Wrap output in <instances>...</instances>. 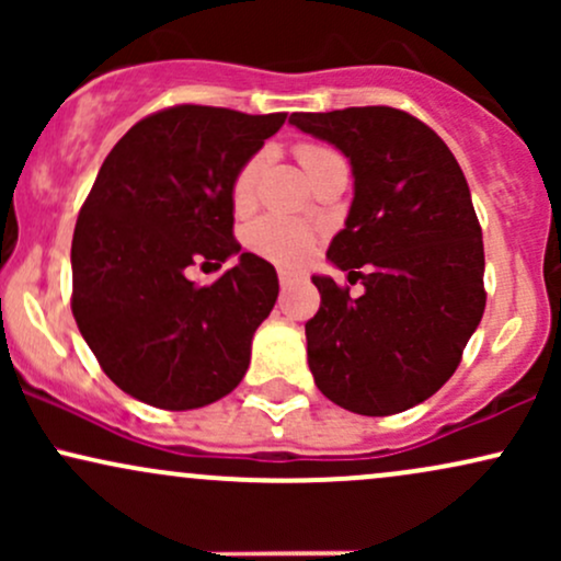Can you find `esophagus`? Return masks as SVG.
<instances>
[{
  "label": "esophagus",
  "instance_id": "obj_1",
  "mask_svg": "<svg viewBox=\"0 0 561 561\" xmlns=\"http://www.w3.org/2000/svg\"><path fill=\"white\" fill-rule=\"evenodd\" d=\"M293 282H295V274L287 272V268H279V285L287 287V285H293Z\"/></svg>",
  "mask_w": 561,
  "mask_h": 561
}]
</instances>
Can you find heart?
I'll use <instances>...</instances> for the list:
<instances>
[{
    "instance_id": "b5f03b06",
    "label": "heart",
    "mask_w": 561,
    "mask_h": 561,
    "mask_svg": "<svg viewBox=\"0 0 561 561\" xmlns=\"http://www.w3.org/2000/svg\"><path fill=\"white\" fill-rule=\"evenodd\" d=\"M302 169L308 173H313L319 165H324L327 160L340 158L337 152H332L330 147L321 145H302L298 150ZM261 163L263 158H253L242 165V171L237 173L234 179V190H231V197H234L237 208H250L255 199V184H259V173H261ZM250 248L255 253L263 255V259L279 263V266L295 268L300 263L308 261L313 248V231L306 224L293 221V218L285 216H263L259 221L250 227L248 234Z\"/></svg>"
}]
</instances>
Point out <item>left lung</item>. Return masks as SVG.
Listing matches in <instances>:
<instances>
[{
    "instance_id": "obj_1",
    "label": "left lung",
    "mask_w": 561,
    "mask_h": 561,
    "mask_svg": "<svg viewBox=\"0 0 561 561\" xmlns=\"http://www.w3.org/2000/svg\"><path fill=\"white\" fill-rule=\"evenodd\" d=\"M289 124L351 160L353 203L327 259L347 282L311 276L306 324L317 388L353 414L388 416L448 382L485 311V253L465 173L430 126L396 107L293 113Z\"/></svg>"
}]
</instances>
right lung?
<instances>
[{
  "mask_svg": "<svg viewBox=\"0 0 561 561\" xmlns=\"http://www.w3.org/2000/svg\"><path fill=\"white\" fill-rule=\"evenodd\" d=\"M176 105L147 115L105 158L76 221L73 317L102 371L141 403L199 409L229 396L250 364L253 334L272 313L274 266L240 253L237 173L285 124ZM238 266L195 288V262Z\"/></svg>",
  "mask_w": 561,
  "mask_h": 561,
  "instance_id": "right-lung-1",
  "label": "right lung"
}]
</instances>
